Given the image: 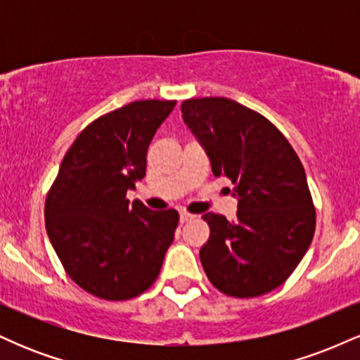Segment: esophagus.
Returning a JSON list of instances; mask_svg holds the SVG:
<instances>
[{
    "label": "esophagus",
    "instance_id": "1",
    "mask_svg": "<svg viewBox=\"0 0 360 360\" xmlns=\"http://www.w3.org/2000/svg\"><path fill=\"white\" fill-rule=\"evenodd\" d=\"M193 218H194V214L188 213V212H181V214H179V220H181V223H186V221L193 220Z\"/></svg>",
    "mask_w": 360,
    "mask_h": 360
}]
</instances>
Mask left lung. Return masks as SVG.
<instances>
[{"mask_svg":"<svg viewBox=\"0 0 360 360\" xmlns=\"http://www.w3.org/2000/svg\"><path fill=\"white\" fill-rule=\"evenodd\" d=\"M183 120L217 177L238 196L237 220L206 213L203 269L223 295L255 298L286 281L313 240L316 210L298 154L274 123L229 98H191Z\"/></svg>","mask_w":360,"mask_h":360,"instance_id":"left-lung-1","label":"left lung"}]
</instances>
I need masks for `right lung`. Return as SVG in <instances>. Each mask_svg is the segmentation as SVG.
Listing matches in <instances>:
<instances>
[{
    "mask_svg": "<svg viewBox=\"0 0 360 360\" xmlns=\"http://www.w3.org/2000/svg\"><path fill=\"white\" fill-rule=\"evenodd\" d=\"M174 100H140L101 115L65 152L45 198V229L62 267L96 298L125 301L154 284L179 223L127 191L143 179L147 148Z\"/></svg>",
    "mask_w": 360,
    "mask_h": 360,
    "instance_id": "obj_1",
    "label": "right lung"
}]
</instances>
